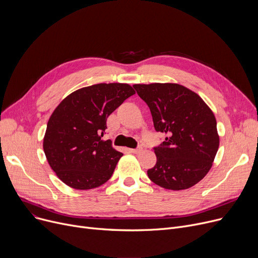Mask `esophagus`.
Instances as JSON below:
<instances>
[{"label":"esophagus","mask_w":258,"mask_h":258,"mask_svg":"<svg viewBox=\"0 0 258 258\" xmlns=\"http://www.w3.org/2000/svg\"><path fill=\"white\" fill-rule=\"evenodd\" d=\"M130 153H133V154H139L141 153L142 148L141 147H138V148H127Z\"/></svg>","instance_id":"obj_1"}]
</instances>
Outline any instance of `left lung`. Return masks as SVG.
<instances>
[{
    "label": "left lung",
    "instance_id": "left-lung-1",
    "mask_svg": "<svg viewBox=\"0 0 258 258\" xmlns=\"http://www.w3.org/2000/svg\"><path fill=\"white\" fill-rule=\"evenodd\" d=\"M148 105L155 130L166 135L155 147L156 165L147 170L155 184L183 190L199 183L210 170L220 136L211 108L197 93L179 84L134 85Z\"/></svg>",
    "mask_w": 258,
    "mask_h": 258
}]
</instances>
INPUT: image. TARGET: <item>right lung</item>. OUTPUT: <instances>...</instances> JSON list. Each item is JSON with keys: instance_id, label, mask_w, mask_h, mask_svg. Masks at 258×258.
<instances>
[{"instance_id": "add662e5", "label": "right lung", "mask_w": 258, "mask_h": 258, "mask_svg": "<svg viewBox=\"0 0 258 258\" xmlns=\"http://www.w3.org/2000/svg\"><path fill=\"white\" fill-rule=\"evenodd\" d=\"M135 94L128 84H98L74 91L49 118L43 147L48 163L69 187L88 190L112 177L123 154L102 140L106 119Z\"/></svg>"}]
</instances>
